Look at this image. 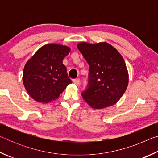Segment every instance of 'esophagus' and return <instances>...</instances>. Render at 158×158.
<instances>
[{"instance_id":"esophagus-1","label":"esophagus","mask_w":158,"mask_h":158,"mask_svg":"<svg viewBox=\"0 0 158 158\" xmlns=\"http://www.w3.org/2000/svg\"><path fill=\"white\" fill-rule=\"evenodd\" d=\"M73 83L76 85H78L79 84V79H76L73 80Z\"/></svg>"}]
</instances>
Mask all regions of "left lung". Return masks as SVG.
<instances>
[{
	"label": "left lung",
	"mask_w": 158,
	"mask_h": 158,
	"mask_svg": "<svg viewBox=\"0 0 158 158\" xmlns=\"http://www.w3.org/2000/svg\"><path fill=\"white\" fill-rule=\"evenodd\" d=\"M77 48L90 67L89 89L81 93L90 107L104 109L118 102L127 89L129 74L123 58L106 42H83Z\"/></svg>",
	"instance_id": "left-lung-1"
}]
</instances>
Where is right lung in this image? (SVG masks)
Listing matches in <instances>:
<instances>
[{"mask_svg":"<svg viewBox=\"0 0 158 158\" xmlns=\"http://www.w3.org/2000/svg\"><path fill=\"white\" fill-rule=\"evenodd\" d=\"M70 47L59 44H47L40 48L26 63L23 83L31 97L38 102L55 100L72 83L63 60Z\"/></svg>","mask_w":158,"mask_h":158,"instance_id":"add662e5","label":"right lung"}]
</instances>
